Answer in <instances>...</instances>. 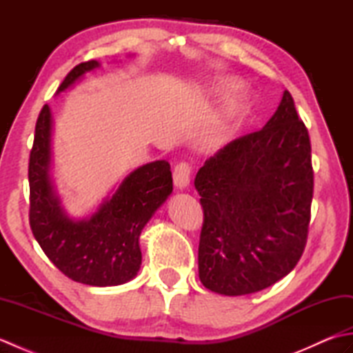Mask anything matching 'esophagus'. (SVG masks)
I'll list each match as a JSON object with an SVG mask.
<instances>
[{
  "mask_svg": "<svg viewBox=\"0 0 353 353\" xmlns=\"http://www.w3.org/2000/svg\"><path fill=\"white\" fill-rule=\"evenodd\" d=\"M190 177H191V168L188 163H179L176 165L174 171H172V179H174V185L177 190H185L190 186Z\"/></svg>",
  "mask_w": 353,
  "mask_h": 353,
  "instance_id": "obj_1",
  "label": "esophagus"
}]
</instances>
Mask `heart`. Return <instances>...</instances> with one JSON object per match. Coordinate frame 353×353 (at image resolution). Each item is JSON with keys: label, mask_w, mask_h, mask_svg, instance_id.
<instances>
[{"label": "heart", "mask_w": 353, "mask_h": 353, "mask_svg": "<svg viewBox=\"0 0 353 353\" xmlns=\"http://www.w3.org/2000/svg\"><path fill=\"white\" fill-rule=\"evenodd\" d=\"M243 89V83L238 79H221L211 86V92L215 95H230ZM252 110V95L249 91L238 94L224 108L220 118L214 123L211 132L208 134V144L214 150H219L236 137Z\"/></svg>", "instance_id": "1"}]
</instances>
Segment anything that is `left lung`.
Listing matches in <instances>:
<instances>
[{
    "instance_id": "left-lung-1",
    "label": "left lung",
    "mask_w": 353,
    "mask_h": 353,
    "mask_svg": "<svg viewBox=\"0 0 353 353\" xmlns=\"http://www.w3.org/2000/svg\"><path fill=\"white\" fill-rule=\"evenodd\" d=\"M203 208L199 277L223 296L272 287L301 259L314 174L311 142L294 100L283 91L259 132L232 141L196 176Z\"/></svg>"
}]
</instances>
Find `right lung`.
<instances>
[{
	"mask_svg": "<svg viewBox=\"0 0 353 353\" xmlns=\"http://www.w3.org/2000/svg\"><path fill=\"white\" fill-rule=\"evenodd\" d=\"M97 61L77 65L57 94L99 68ZM52 117L48 104L36 123L28 163L30 228L43 253L70 279L92 287H115L132 281L142 262L139 236L172 192L167 161L132 171L100 206L83 219L65 211L52 179Z\"/></svg>",
	"mask_w": 353,
	"mask_h": 353,
	"instance_id": "obj_1",
	"label": "right lung"
}]
</instances>
